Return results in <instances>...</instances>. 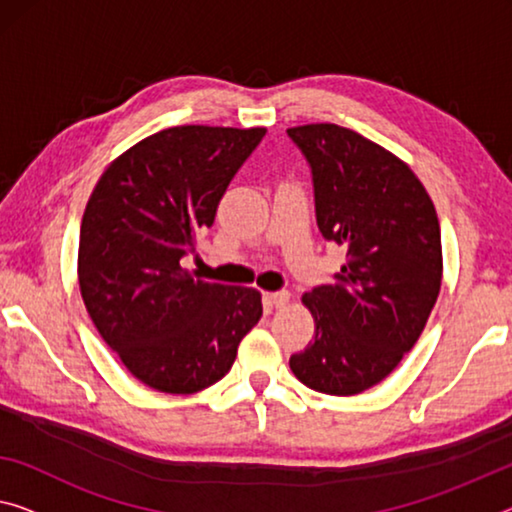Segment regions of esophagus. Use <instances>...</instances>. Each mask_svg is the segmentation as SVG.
I'll use <instances>...</instances> for the list:
<instances>
[{"mask_svg": "<svg viewBox=\"0 0 512 512\" xmlns=\"http://www.w3.org/2000/svg\"><path fill=\"white\" fill-rule=\"evenodd\" d=\"M265 302L274 306V309H283L290 302L288 290H279V293H265Z\"/></svg>", "mask_w": 512, "mask_h": 512, "instance_id": "34e87169", "label": "esophagus"}]
</instances>
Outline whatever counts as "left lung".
<instances>
[{
    "instance_id": "left-lung-1",
    "label": "left lung",
    "mask_w": 512,
    "mask_h": 512,
    "mask_svg": "<svg viewBox=\"0 0 512 512\" xmlns=\"http://www.w3.org/2000/svg\"><path fill=\"white\" fill-rule=\"evenodd\" d=\"M311 167L322 238L345 247L334 283L302 297L316 338L290 357L297 380L329 396L382 382L414 348L442 286V233L405 162L334 123L290 128Z\"/></svg>"
}]
</instances>
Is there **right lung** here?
<instances>
[{
	"mask_svg": "<svg viewBox=\"0 0 512 512\" xmlns=\"http://www.w3.org/2000/svg\"><path fill=\"white\" fill-rule=\"evenodd\" d=\"M263 137L265 128L162 130L116 157L86 203L82 300L146 387L196 393L222 380L263 316L258 290L194 279L180 265Z\"/></svg>",
	"mask_w": 512,
	"mask_h": 512,
	"instance_id": "add662e5",
	"label": "right lung"
}]
</instances>
